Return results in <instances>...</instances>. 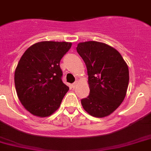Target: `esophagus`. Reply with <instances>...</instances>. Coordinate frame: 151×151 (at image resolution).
I'll list each match as a JSON object with an SVG mask.
<instances>
[{
  "instance_id": "esophagus-1",
  "label": "esophagus",
  "mask_w": 151,
  "mask_h": 151,
  "mask_svg": "<svg viewBox=\"0 0 151 151\" xmlns=\"http://www.w3.org/2000/svg\"><path fill=\"white\" fill-rule=\"evenodd\" d=\"M78 84V81H75V82H74V83H73V84H72V86H73V87H75L76 86H77V85Z\"/></svg>"
}]
</instances>
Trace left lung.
Instances as JSON below:
<instances>
[{
	"instance_id": "left-lung-1",
	"label": "left lung",
	"mask_w": 151,
	"mask_h": 151,
	"mask_svg": "<svg viewBox=\"0 0 151 151\" xmlns=\"http://www.w3.org/2000/svg\"><path fill=\"white\" fill-rule=\"evenodd\" d=\"M77 52L86 64L90 88V95L81 99V105L93 117H106L126 96L129 82L128 65L121 54L106 43L80 42Z\"/></svg>"
}]
</instances>
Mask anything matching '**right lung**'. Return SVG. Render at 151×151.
Listing matches in <instances>:
<instances>
[{"label": "right lung", "instance_id": "1", "mask_svg": "<svg viewBox=\"0 0 151 151\" xmlns=\"http://www.w3.org/2000/svg\"><path fill=\"white\" fill-rule=\"evenodd\" d=\"M71 42L43 41L29 47L16 68L17 96L26 109L40 118L50 116L61 106L69 87L61 81L60 61Z\"/></svg>", "mask_w": 151, "mask_h": 151}]
</instances>
